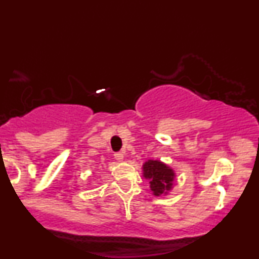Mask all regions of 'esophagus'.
Returning <instances> with one entry per match:
<instances>
[{
	"label": "esophagus",
	"instance_id": "esophagus-1",
	"mask_svg": "<svg viewBox=\"0 0 259 259\" xmlns=\"http://www.w3.org/2000/svg\"><path fill=\"white\" fill-rule=\"evenodd\" d=\"M114 158H115V160H118V162H123V160H124V153L123 152L115 153Z\"/></svg>",
	"mask_w": 259,
	"mask_h": 259
}]
</instances>
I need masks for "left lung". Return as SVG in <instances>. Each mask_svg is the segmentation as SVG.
Returning a JSON list of instances; mask_svg holds the SVG:
<instances>
[{
	"mask_svg": "<svg viewBox=\"0 0 259 259\" xmlns=\"http://www.w3.org/2000/svg\"><path fill=\"white\" fill-rule=\"evenodd\" d=\"M144 177L150 180L151 191L154 196L168 194L174 184L175 173L170 167L160 160L148 159L142 165Z\"/></svg>",
	"mask_w": 259,
	"mask_h": 259,
	"instance_id": "1",
	"label": "left lung"
}]
</instances>
